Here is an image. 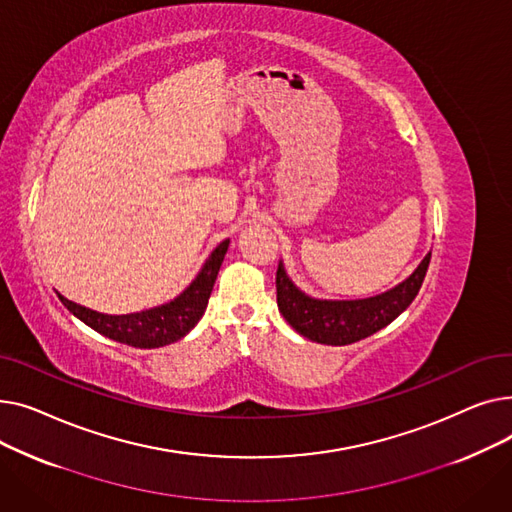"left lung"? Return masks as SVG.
I'll return each instance as SVG.
<instances>
[{"instance_id": "8db88e82", "label": "left lung", "mask_w": 512, "mask_h": 512, "mask_svg": "<svg viewBox=\"0 0 512 512\" xmlns=\"http://www.w3.org/2000/svg\"><path fill=\"white\" fill-rule=\"evenodd\" d=\"M429 259H432V251L423 257L405 282L378 297L359 301H319L307 297L292 284L280 261L276 272L278 309L294 330L313 342L332 346L353 344L386 328L413 303L423 284Z\"/></svg>"}]
</instances>
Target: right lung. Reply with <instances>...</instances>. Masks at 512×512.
<instances>
[{
  "label": "right lung",
  "instance_id": "obj_1",
  "mask_svg": "<svg viewBox=\"0 0 512 512\" xmlns=\"http://www.w3.org/2000/svg\"><path fill=\"white\" fill-rule=\"evenodd\" d=\"M228 245L230 240H224L215 247V251L209 255V259L201 267L199 276L182 294H178L174 301L141 311V313L105 315L68 301L60 292L58 297L72 315H76L80 321H85L89 328H93L95 332L107 338L134 346V348L166 346L184 338L203 317L215 278H218L220 265L228 251Z\"/></svg>",
  "mask_w": 512,
  "mask_h": 512
}]
</instances>
